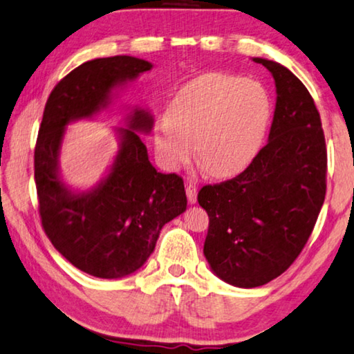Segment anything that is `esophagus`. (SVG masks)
I'll return each instance as SVG.
<instances>
[{
  "instance_id": "obj_1",
  "label": "esophagus",
  "mask_w": 354,
  "mask_h": 354,
  "mask_svg": "<svg viewBox=\"0 0 354 354\" xmlns=\"http://www.w3.org/2000/svg\"><path fill=\"white\" fill-rule=\"evenodd\" d=\"M186 195L190 205L197 203V187H195V184H186Z\"/></svg>"
}]
</instances>
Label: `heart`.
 <instances>
[{
  "label": "heart",
  "instance_id": "obj_1",
  "mask_svg": "<svg viewBox=\"0 0 354 354\" xmlns=\"http://www.w3.org/2000/svg\"><path fill=\"white\" fill-rule=\"evenodd\" d=\"M272 120V100L260 82L205 74L184 85L170 113L156 122L154 145L162 164L176 170L194 151L209 175L234 176L260 153Z\"/></svg>",
  "mask_w": 354,
  "mask_h": 354
}]
</instances>
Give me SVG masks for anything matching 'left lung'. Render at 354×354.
Masks as SVG:
<instances>
[{
  "label": "left lung",
  "instance_id": "obj_1",
  "mask_svg": "<svg viewBox=\"0 0 354 354\" xmlns=\"http://www.w3.org/2000/svg\"><path fill=\"white\" fill-rule=\"evenodd\" d=\"M252 59L276 83L266 147L241 175L198 192L209 216L203 254L211 271L238 288L261 287L287 271L326 195V143L310 93L285 66Z\"/></svg>",
  "mask_w": 354,
  "mask_h": 354
}]
</instances>
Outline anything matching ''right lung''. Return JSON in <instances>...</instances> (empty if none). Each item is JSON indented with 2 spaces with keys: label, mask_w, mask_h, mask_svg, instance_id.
I'll list each match as a JSON object with an SVG mask.
<instances>
[{
  "label": "right lung",
  "mask_w": 354,
  "mask_h": 354,
  "mask_svg": "<svg viewBox=\"0 0 354 354\" xmlns=\"http://www.w3.org/2000/svg\"><path fill=\"white\" fill-rule=\"evenodd\" d=\"M153 69L136 56H111L78 66L50 94L35 149V179L42 227L55 249L80 271L121 279L142 268L154 252L160 230L187 207L184 183L159 173L140 133L154 118L136 106L126 127H115L118 151L91 189L77 190L61 176L59 156L67 126L94 120L140 74Z\"/></svg>",
  "instance_id": "right-lung-1"
}]
</instances>
